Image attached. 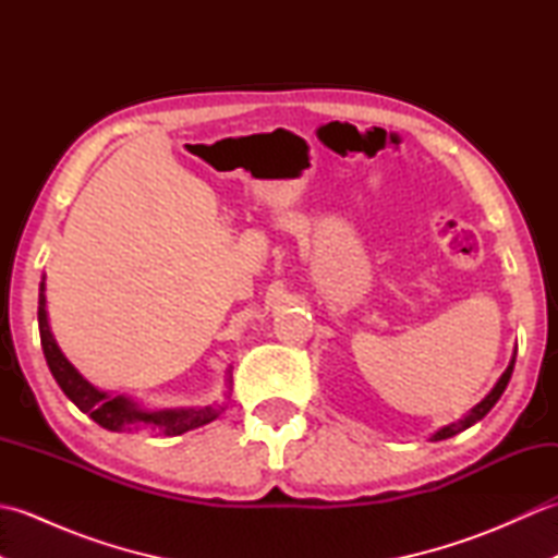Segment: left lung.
<instances>
[{
  "mask_svg": "<svg viewBox=\"0 0 558 558\" xmlns=\"http://www.w3.org/2000/svg\"><path fill=\"white\" fill-rule=\"evenodd\" d=\"M513 364H515V352H513V357H511V364L506 366V372L501 374V378L499 381H496V386L492 388V393L484 398L480 405H475L470 410V414L465 420H460V422H453V424H448V426H444V429H438L434 436H432V441H444V438H450V436H456V434H460L462 429H468V426H472L475 422H480L484 414H487L494 405H496V400L501 398V393L506 390V386H508V381H511V374H513Z\"/></svg>",
  "mask_w": 558,
  "mask_h": 558,
  "instance_id": "left-lung-1",
  "label": "left lung"
}]
</instances>
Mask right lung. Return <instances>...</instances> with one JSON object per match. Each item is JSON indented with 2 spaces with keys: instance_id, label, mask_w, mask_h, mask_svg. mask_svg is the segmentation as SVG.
Returning <instances> with one entry per match:
<instances>
[{
  "instance_id": "obj_1",
  "label": "right lung",
  "mask_w": 558,
  "mask_h": 558,
  "mask_svg": "<svg viewBox=\"0 0 558 558\" xmlns=\"http://www.w3.org/2000/svg\"><path fill=\"white\" fill-rule=\"evenodd\" d=\"M38 326H40V342H43L45 360H47V366H50L54 381L64 390V396L74 402L81 412H86L93 422L100 424L102 429L122 432V429H134V426H150V429H158L165 436H180L189 429H196V426H204L218 417V410L213 408L146 412L124 396H108L96 386H90L86 378H83L74 366L69 364L62 350L57 348V342L50 333V326H47L45 278L40 282V298H38Z\"/></svg>"
}]
</instances>
